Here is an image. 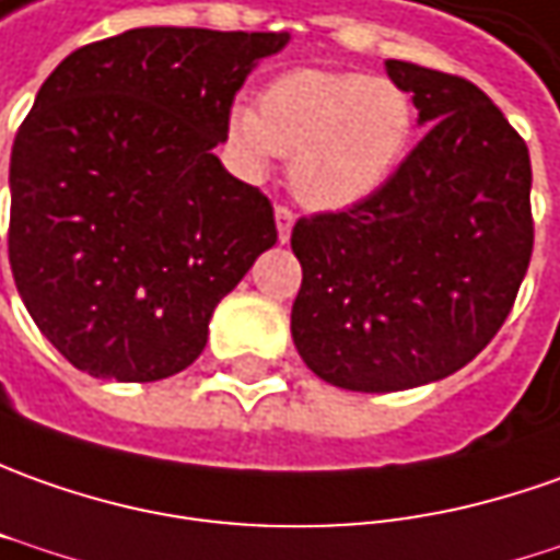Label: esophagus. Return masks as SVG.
<instances>
[{"label":"esophagus","instance_id":"1","mask_svg":"<svg viewBox=\"0 0 560 560\" xmlns=\"http://www.w3.org/2000/svg\"><path fill=\"white\" fill-rule=\"evenodd\" d=\"M273 221H277V240H280V243H289V236H292V224H295V215L289 212L287 206H277V209H273Z\"/></svg>","mask_w":560,"mask_h":560}]
</instances>
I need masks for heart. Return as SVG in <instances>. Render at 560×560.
Listing matches in <instances>:
<instances>
[{
    "label": "heart",
    "mask_w": 560,
    "mask_h": 560,
    "mask_svg": "<svg viewBox=\"0 0 560 560\" xmlns=\"http://www.w3.org/2000/svg\"><path fill=\"white\" fill-rule=\"evenodd\" d=\"M416 135V104L404 85L351 70H287L265 85L258 110H228V148L249 182H265L289 156L299 200L341 212L373 200L400 168Z\"/></svg>",
    "instance_id": "obj_1"
}]
</instances>
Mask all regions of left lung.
<instances>
[{
	"mask_svg": "<svg viewBox=\"0 0 560 560\" xmlns=\"http://www.w3.org/2000/svg\"><path fill=\"white\" fill-rule=\"evenodd\" d=\"M425 138L373 200L302 219L292 341L345 392L453 376L515 305L534 253L530 153L475 82L385 61Z\"/></svg>",
	"mask_w": 560,
	"mask_h": 560,
	"instance_id": "1",
	"label": "left lung"
}]
</instances>
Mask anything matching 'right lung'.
I'll return each instance as SVG.
<instances>
[{
  "instance_id": "right-lung-1",
  "label": "right lung",
  "mask_w": 560,
  "mask_h": 560,
  "mask_svg": "<svg viewBox=\"0 0 560 560\" xmlns=\"http://www.w3.org/2000/svg\"><path fill=\"white\" fill-rule=\"evenodd\" d=\"M289 33L138 26L45 79L11 148L9 261L77 370H187L212 311L277 243L273 209L221 166L228 110Z\"/></svg>"
}]
</instances>
